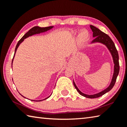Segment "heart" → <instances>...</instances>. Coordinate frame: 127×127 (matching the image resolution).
Returning a JSON list of instances; mask_svg holds the SVG:
<instances>
[{
  "mask_svg": "<svg viewBox=\"0 0 127 127\" xmlns=\"http://www.w3.org/2000/svg\"><path fill=\"white\" fill-rule=\"evenodd\" d=\"M89 37V34L88 32L84 31H83L79 36V42L81 44H84L87 41Z\"/></svg>",
  "mask_w": 127,
  "mask_h": 127,
  "instance_id": "1",
  "label": "heart"
}]
</instances>
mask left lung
Returning <instances> with one entry per match:
<instances>
[{
	"label": "left lung",
	"instance_id": "obj_1",
	"mask_svg": "<svg viewBox=\"0 0 127 127\" xmlns=\"http://www.w3.org/2000/svg\"><path fill=\"white\" fill-rule=\"evenodd\" d=\"M90 28L92 29V30L93 32V37H95V38L93 40L92 43H95V42H100L101 43L107 47L108 50L112 54V56L113 57V62L114 64V74H113V78L111 81V83L110 85L109 86V87L106 89L102 92H100L97 94H94V95H87L81 92L80 91L76 85V84L74 83V81H73L74 83V85L75 88H76L77 92H78L82 96H85L88 98H96V97H99L100 96H102L104 94H105V93H108V92L112 89L113 88V86H114L115 82H116V80L117 78L118 75L119 74V55L118 53V51L117 50L115 46L114 43V42L112 41V39L110 38V37L109 36L108 34H105V33H104L101 31L98 28H97L93 26L92 25H90Z\"/></svg>",
	"mask_w": 127,
	"mask_h": 127
}]
</instances>
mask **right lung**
Masks as SVG:
<instances>
[{
  "mask_svg": "<svg viewBox=\"0 0 127 127\" xmlns=\"http://www.w3.org/2000/svg\"><path fill=\"white\" fill-rule=\"evenodd\" d=\"M53 27V26H50V27H38V26H35V27H33L30 30H29V31L28 32H27L25 34H24L23 37L22 38L19 40V41H18V43L17 44L16 47H15V52H14V56H13V60H12V63H13V59H14V55H15V52H16L17 51V50L18 47V46H19V44H21L22 42H23L24 41V39L26 38H27L28 37L30 36H31V35H32L33 34H38V33H42V32H46V31H47L48 30H51V28H52ZM22 96H23V95H22ZM48 96V97H47V98L44 99V100H46L47 98H48L49 97ZM24 97V96H23ZM26 98V97H25ZM42 100H38V101H42ZM32 101H34V100H32ZM38 101L37 100H35Z\"/></svg>",
  "mask_w": 127,
  "mask_h": 127,
  "instance_id": "obj_1",
  "label": "right lung"
}]
</instances>
